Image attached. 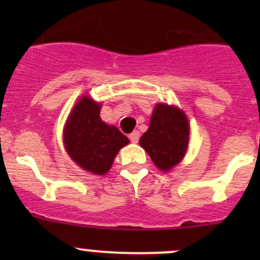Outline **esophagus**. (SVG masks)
Listing matches in <instances>:
<instances>
[{"label": "esophagus", "mask_w": 260, "mask_h": 260, "mask_svg": "<svg viewBox=\"0 0 260 260\" xmlns=\"http://www.w3.org/2000/svg\"><path fill=\"white\" fill-rule=\"evenodd\" d=\"M129 140L132 143H137L138 140H140V132L138 131H133L129 135Z\"/></svg>", "instance_id": "esophagus-1"}]
</instances>
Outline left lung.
<instances>
[{
  "label": "left lung",
  "instance_id": "1",
  "mask_svg": "<svg viewBox=\"0 0 260 260\" xmlns=\"http://www.w3.org/2000/svg\"><path fill=\"white\" fill-rule=\"evenodd\" d=\"M190 124L183 111L169 104H156L149 128L140 145L149 154L157 169L170 171L185 156L188 146Z\"/></svg>",
  "mask_w": 260,
  "mask_h": 260
}]
</instances>
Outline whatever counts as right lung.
I'll list each match as a JSON object with an SVG mask.
<instances>
[{
	"mask_svg": "<svg viewBox=\"0 0 260 260\" xmlns=\"http://www.w3.org/2000/svg\"><path fill=\"white\" fill-rule=\"evenodd\" d=\"M101 104L90 96L78 101L64 127V145L70 158L94 175H104L111 170L122 147L129 140L114 125L101 119Z\"/></svg>",
	"mask_w": 260,
	"mask_h": 260,
	"instance_id": "add662e5",
	"label": "right lung"
}]
</instances>
